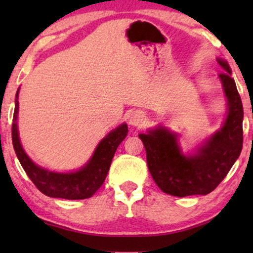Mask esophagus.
<instances>
[{"mask_svg":"<svg viewBox=\"0 0 253 253\" xmlns=\"http://www.w3.org/2000/svg\"><path fill=\"white\" fill-rule=\"evenodd\" d=\"M144 121H145L144 112H141V110H134L133 113H130L128 118V123L130 126L133 127L140 126V125H143Z\"/></svg>","mask_w":253,"mask_h":253,"instance_id":"34e87169","label":"esophagus"}]
</instances>
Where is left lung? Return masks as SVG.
Here are the masks:
<instances>
[{"label":"left lung","instance_id":"8db88e82","mask_svg":"<svg viewBox=\"0 0 253 253\" xmlns=\"http://www.w3.org/2000/svg\"><path fill=\"white\" fill-rule=\"evenodd\" d=\"M219 75L227 102L226 118L216 132L191 153H183L178 134L157 126L139 134L146 151L147 167L162 191L172 196L207 195L219 185L243 149L244 110L228 63L217 58Z\"/></svg>","mask_w":253,"mask_h":253}]
</instances>
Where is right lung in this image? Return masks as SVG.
Segmentation results:
<instances>
[{"label": "right lung", "instance_id": "add662e5", "mask_svg": "<svg viewBox=\"0 0 253 253\" xmlns=\"http://www.w3.org/2000/svg\"><path fill=\"white\" fill-rule=\"evenodd\" d=\"M19 90L16 91L15 109H14L11 140L20 164L36 187L46 196L65 200L89 199L100 189L108 173L112 159L121 141L128 133L127 124H121L110 130L98 143L90 159L81 169L70 172L51 171L34 163L25 152L19 136L17 114H19Z\"/></svg>", "mask_w": 253, "mask_h": 253}]
</instances>
